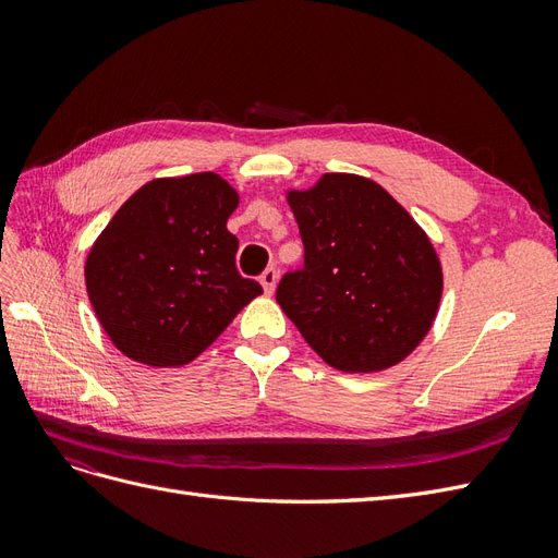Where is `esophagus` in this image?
<instances>
[{"instance_id":"esophagus-1","label":"esophagus","mask_w":558,"mask_h":558,"mask_svg":"<svg viewBox=\"0 0 558 558\" xmlns=\"http://www.w3.org/2000/svg\"><path fill=\"white\" fill-rule=\"evenodd\" d=\"M260 286H263V291H265L267 295L275 293V289H277V269H275V267H267V269H265L263 277H260Z\"/></svg>"}]
</instances>
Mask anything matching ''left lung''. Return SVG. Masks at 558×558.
<instances>
[{"mask_svg": "<svg viewBox=\"0 0 558 558\" xmlns=\"http://www.w3.org/2000/svg\"><path fill=\"white\" fill-rule=\"evenodd\" d=\"M305 269L286 275L277 302L330 367L369 375L424 342L442 300V263L414 218L379 183L330 172L286 191Z\"/></svg>", "mask_w": 558, "mask_h": 558, "instance_id": "1", "label": "left lung"}]
</instances>
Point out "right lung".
<instances>
[{"instance_id":"right-lung-1","label":"right lung","mask_w":558,"mask_h":558,"mask_svg":"<svg viewBox=\"0 0 558 558\" xmlns=\"http://www.w3.org/2000/svg\"><path fill=\"white\" fill-rule=\"evenodd\" d=\"M240 193L214 172L144 183L88 251L86 291L99 326L128 359L150 367L195 361L253 298L234 267L228 218Z\"/></svg>"}]
</instances>
